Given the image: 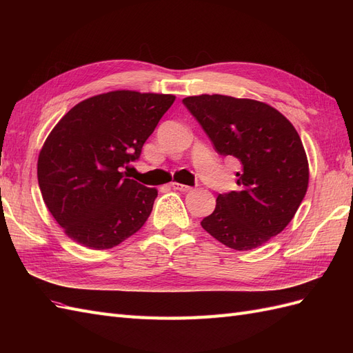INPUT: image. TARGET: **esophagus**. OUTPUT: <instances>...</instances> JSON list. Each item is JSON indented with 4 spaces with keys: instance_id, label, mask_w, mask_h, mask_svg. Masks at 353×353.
Instances as JSON below:
<instances>
[{
    "instance_id": "1",
    "label": "esophagus",
    "mask_w": 353,
    "mask_h": 353,
    "mask_svg": "<svg viewBox=\"0 0 353 353\" xmlns=\"http://www.w3.org/2000/svg\"><path fill=\"white\" fill-rule=\"evenodd\" d=\"M170 187H172L174 190H178V191H190L191 190L190 185L179 184V183H172V184H170Z\"/></svg>"
}]
</instances>
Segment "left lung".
Here are the masks:
<instances>
[{
  "instance_id": "1",
  "label": "left lung",
  "mask_w": 353,
  "mask_h": 353,
  "mask_svg": "<svg viewBox=\"0 0 353 353\" xmlns=\"http://www.w3.org/2000/svg\"><path fill=\"white\" fill-rule=\"evenodd\" d=\"M216 153L241 163L237 191L216 197L200 223L213 239L236 250L259 248L280 234L306 194L309 168L294 126L271 105L228 95L183 100Z\"/></svg>"
}]
</instances>
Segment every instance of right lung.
<instances>
[{
	"label": "right lung",
	"mask_w": 353,
	"mask_h": 353,
	"mask_svg": "<svg viewBox=\"0 0 353 353\" xmlns=\"http://www.w3.org/2000/svg\"><path fill=\"white\" fill-rule=\"evenodd\" d=\"M175 101L170 94L112 91L83 100L54 126L38 159L42 199L68 237L112 249L150 216L156 188L126 178L123 168Z\"/></svg>",
	"instance_id": "add662e5"
}]
</instances>
